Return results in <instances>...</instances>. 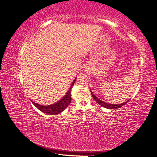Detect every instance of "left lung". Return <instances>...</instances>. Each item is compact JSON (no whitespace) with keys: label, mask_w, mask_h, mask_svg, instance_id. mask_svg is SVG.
Here are the masks:
<instances>
[{"label":"left lung","mask_w":157,"mask_h":157,"mask_svg":"<svg viewBox=\"0 0 157 157\" xmlns=\"http://www.w3.org/2000/svg\"><path fill=\"white\" fill-rule=\"evenodd\" d=\"M90 92H91V94H92V96L93 97V98L94 99V100L96 101L99 105H100L101 106L105 107V108H107V109H118V108H120L121 107H122L124 105H125V104H126L128 101H129L130 99H128V101H126V102L123 103H120V104H111V103H105L104 102L101 100H100L99 98H98L95 95L93 94V92H92V90H90Z\"/></svg>","instance_id":"1"}]
</instances>
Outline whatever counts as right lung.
I'll return each instance as SVG.
<instances>
[{"mask_svg": "<svg viewBox=\"0 0 157 157\" xmlns=\"http://www.w3.org/2000/svg\"><path fill=\"white\" fill-rule=\"evenodd\" d=\"M75 80H76V78L73 80L72 84H71V87L69 88V90H68L67 92L66 93V94L63 96V98H61L59 101L52 104V105H41L34 101H33L31 99V101L33 103V105H34L38 109H39V110L41 111L42 112L48 114V115H58V114L64 111L70 104L71 101V88L73 87Z\"/></svg>", "mask_w": 157, "mask_h": 157, "instance_id": "right-lung-1", "label": "right lung"}]
</instances>
